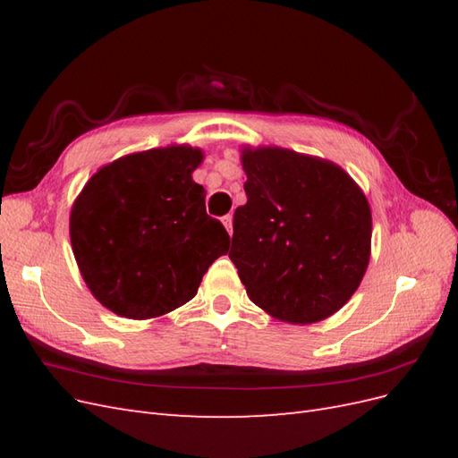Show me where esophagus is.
<instances>
[{"mask_svg": "<svg viewBox=\"0 0 458 458\" xmlns=\"http://www.w3.org/2000/svg\"><path fill=\"white\" fill-rule=\"evenodd\" d=\"M221 221H224L225 229H227V231H229V234H231V231H233V216H231V214H227V216L221 217Z\"/></svg>", "mask_w": 458, "mask_h": 458, "instance_id": "1", "label": "esophagus"}]
</instances>
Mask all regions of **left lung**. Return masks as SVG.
<instances>
[{
    "label": "left lung",
    "instance_id": "1",
    "mask_svg": "<svg viewBox=\"0 0 458 458\" xmlns=\"http://www.w3.org/2000/svg\"><path fill=\"white\" fill-rule=\"evenodd\" d=\"M246 204L233 216L229 258L246 294L273 318L311 325L361 284L370 206L338 164L281 147H244Z\"/></svg>",
    "mask_w": 458,
    "mask_h": 458
}]
</instances>
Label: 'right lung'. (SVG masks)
Here are the masks:
<instances>
[{
  "label": "right lung",
  "instance_id": "1",
  "mask_svg": "<svg viewBox=\"0 0 458 458\" xmlns=\"http://www.w3.org/2000/svg\"><path fill=\"white\" fill-rule=\"evenodd\" d=\"M202 150L170 145L122 157L91 175L71 210V242L88 288L126 318H155L195 298L229 250L192 182Z\"/></svg>",
  "mask_w": 458,
  "mask_h": 458
}]
</instances>
